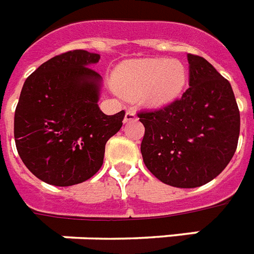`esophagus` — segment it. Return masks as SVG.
<instances>
[{
    "instance_id": "esophagus-1",
    "label": "esophagus",
    "mask_w": 254,
    "mask_h": 254,
    "mask_svg": "<svg viewBox=\"0 0 254 254\" xmlns=\"http://www.w3.org/2000/svg\"><path fill=\"white\" fill-rule=\"evenodd\" d=\"M137 117H136V113L133 110H127L126 111V115H125V123H128V122H132V121H136Z\"/></svg>"
}]
</instances>
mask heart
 <instances>
[{
  "label": "heart",
  "mask_w": 254,
  "mask_h": 254,
  "mask_svg": "<svg viewBox=\"0 0 254 254\" xmlns=\"http://www.w3.org/2000/svg\"><path fill=\"white\" fill-rule=\"evenodd\" d=\"M186 82V69L178 60L144 59L125 63L118 69L115 85L122 93L139 94L148 106H164L172 102Z\"/></svg>",
  "instance_id": "heart-1"
}]
</instances>
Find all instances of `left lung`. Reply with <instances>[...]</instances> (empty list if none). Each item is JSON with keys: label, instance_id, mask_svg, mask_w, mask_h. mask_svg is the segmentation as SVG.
<instances>
[{"label": "left lung", "instance_id": "1", "mask_svg": "<svg viewBox=\"0 0 254 254\" xmlns=\"http://www.w3.org/2000/svg\"><path fill=\"white\" fill-rule=\"evenodd\" d=\"M190 88L161 109L137 113L141 155L156 178L191 189L212 181L235 155L240 111L228 80L206 59L188 55Z\"/></svg>", "mask_w": 254, "mask_h": 254}]
</instances>
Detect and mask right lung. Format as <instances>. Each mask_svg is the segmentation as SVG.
I'll use <instances>...</instances> for the list:
<instances>
[{
	"label": "right lung",
	"instance_id": "add662e5",
	"mask_svg": "<svg viewBox=\"0 0 254 254\" xmlns=\"http://www.w3.org/2000/svg\"><path fill=\"white\" fill-rule=\"evenodd\" d=\"M98 54H60L24 81L14 115V139L23 164L54 186L93 177L103 164L107 140L121 129L125 110H99L101 76L90 68Z\"/></svg>",
	"mask_w": 254,
	"mask_h": 254
}]
</instances>
